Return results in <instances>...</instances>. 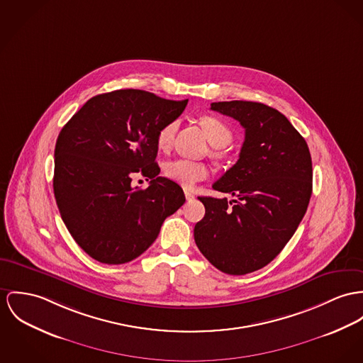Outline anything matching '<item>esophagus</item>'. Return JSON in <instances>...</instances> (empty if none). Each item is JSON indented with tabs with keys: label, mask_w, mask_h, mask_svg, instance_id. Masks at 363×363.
Wrapping results in <instances>:
<instances>
[{
	"label": "esophagus",
	"mask_w": 363,
	"mask_h": 363,
	"mask_svg": "<svg viewBox=\"0 0 363 363\" xmlns=\"http://www.w3.org/2000/svg\"><path fill=\"white\" fill-rule=\"evenodd\" d=\"M185 197H186V200H194L195 195L191 191H185Z\"/></svg>",
	"instance_id": "34e87169"
}]
</instances>
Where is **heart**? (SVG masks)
Wrapping results in <instances>:
<instances>
[{"instance_id": "b5f03b06", "label": "heart", "mask_w": 363, "mask_h": 363, "mask_svg": "<svg viewBox=\"0 0 363 363\" xmlns=\"http://www.w3.org/2000/svg\"><path fill=\"white\" fill-rule=\"evenodd\" d=\"M201 127L208 142L216 147H225L232 142V131L221 118L214 116H204L200 120ZM178 128V121L172 120L164 124L156 137V143L160 150H167L172 145L174 135ZM164 174L171 181L184 186H194L196 182L204 179L208 175V168L203 163L191 162L186 159H175L166 163Z\"/></svg>"}]
</instances>
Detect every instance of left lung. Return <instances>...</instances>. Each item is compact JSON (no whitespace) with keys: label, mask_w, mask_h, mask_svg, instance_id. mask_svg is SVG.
Here are the masks:
<instances>
[{"label":"left lung","mask_w":363,"mask_h":363,"mask_svg":"<svg viewBox=\"0 0 363 363\" xmlns=\"http://www.w3.org/2000/svg\"><path fill=\"white\" fill-rule=\"evenodd\" d=\"M211 111L245 128L239 160L213 185L235 196L199 197L206 214L196 246L223 274L246 275L268 265L294 235L312 195L307 142L277 109L258 102H214Z\"/></svg>","instance_id":"left-lung-1"}]
</instances>
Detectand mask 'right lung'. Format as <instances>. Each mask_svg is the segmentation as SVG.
Instances as JSON below:
<instances>
[{
  "instance_id": "right-lung-1",
  "label": "right lung",
  "mask_w": 363,
  "mask_h": 363,
  "mask_svg": "<svg viewBox=\"0 0 363 363\" xmlns=\"http://www.w3.org/2000/svg\"><path fill=\"white\" fill-rule=\"evenodd\" d=\"M188 105L142 89H117L85 102L55 145L54 194L76 243L94 259L118 265L140 257L184 203L182 188L159 177V130ZM140 172L146 190L130 185Z\"/></svg>"
}]
</instances>
